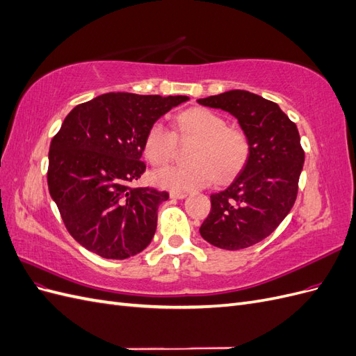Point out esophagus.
I'll return each instance as SVG.
<instances>
[{"instance_id":"1","label":"esophagus","mask_w":356,"mask_h":356,"mask_svg":"<svg viewBox=\"0 0 356 356\" xmlns=\"http://www.w3.org/2000/svg\"><path fill=\"white\" fill-rule=\"evenodd\" d=\"M169 196H170V199H184V197H187L186 193H182V191H170Z\"/></svg>"}]
</instances>
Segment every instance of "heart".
<instances>
[{"mask_svg":"<svg viewBox=\"0 0 356 356\" xmlns=\"http://www.w3.org/2000/svg\"><path fill=\"white\" fill-rule=\"evenodd\" d=\"M181 138L197 139L190 166H169L156 170L152 181L160 188L190 191L209 186L217 175L227 179L239 172L250 154L245 132L227 126L225 118L207 108H190L177 115ZM144 156L154 166L166 165L177 149V135L163 122H154L144 138Z\"/></svg>","mask_w":356,"mask_h":356,"instance_id":"1","label":"heart"}]
</instances>
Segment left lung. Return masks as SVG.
I'll list each match as a JSON object with an SVG mask.
<instances>
[{
  "label": "left lung",
  "mask_w": 356,
  "mask_h": 356,
  "mask_svg": "<svg viewBox=\"0 0 356 356\" xmlns=\"http://www.w3.org/2000/svg\"><path fill=\"white\" fill-rule=\"evenodd\" d=\"M238 118L250 143L246 163L227 188L211 195L202 238L221 250H243L266 239L297 199L305 152L294 122L279 105L246 90L197 99Z\"/></svg>",
  "instance_id": "8db88e82"
}]
</instances>
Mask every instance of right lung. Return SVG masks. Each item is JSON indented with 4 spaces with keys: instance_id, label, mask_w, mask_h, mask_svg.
<instances>
[{
    "instance_id": "1",
    "label": "right lung",
    "mask_w": 356,
    "mask_h": 356,
    "mask_svg": "<svg viewBox=\"0 0 356 356\" xmlns=\"http://www.w3.org/2000/svg\"><path fill=\"white\" fill-rule=\"evenodd\" d=\"M188 96L104 93L65 117L49 152L47 184L72 238L110 260L136 255L152 242L166 191L132 187L145 172L144 138Z\"/></svg>"
}]
</instances>
